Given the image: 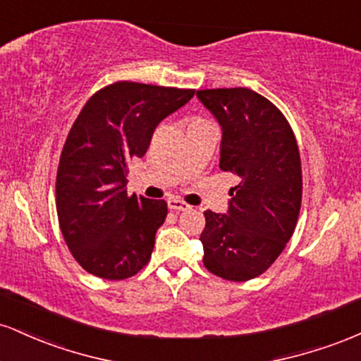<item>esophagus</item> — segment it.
Returning <instances> with one entry per match:
<instances>
[{
	"mask_svg": "<svg viewBox=\"0 0 361 361\" xmlns=\"http://www.w3.org/2000/svg\"><path fill=\"white\" fill-rule=\"evenodd\" d=\"M168 207L171 210H176V212H185V210H190L192 207H190L186 202L183 200H178V198H169L168 200Z\"/></svg>",
	"mask_w": 361,
	"mask_h": 361,
	"instance_id": "esophagus-1",
	"label": "esophagus"
}]
</instances>
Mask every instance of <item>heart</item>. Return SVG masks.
<instances>
[{
    "mask_svg": "<svg viewBox=\"0 0 361 361\" xmlns=\"http://www.w3.org/2000/svg\"><path fill=\"white\" fill-rule=\"evenodd\" d=\"M195 120H200V118H195Z\"/></svg>",
    "mask_w": 361,
    "mask_h": 361,
    "instance_id": "obj_1",
    "label": "heart"
}]
</instances>
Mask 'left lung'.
<instances>
[{
	"mask_svg": "<svg viewBox=\"0 0 361 361\" xmlns=\"http://www.w3.org/2000/svg\"><path fill=\"white\" fill-rule=\"evenodd\" d=\"M197 97L222 127L219 166L238 176L227 214L204 212V264L224 280L256 279L281 255L299 221L295 134L285 115L250 88L198 90Z\"/></svg>",
	"mask_w": 361,
	"mask_h": 361,
	"instance_id": "obj_1",
	"label": "left lung"
}]
</instances>
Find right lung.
<instances>
[{
  "mask_svg": "<svg viewBox=\"0 0 361 361\" xmlns=\"http://www.w3.org/2000/svg\"><path fill=\"white\" fill-rule=\"evenodd\" d=\"M195 90L117 81L98 90L74 120L56 178L61 233L82 270L105 280L147 264L164 200L127 193L128 164L146 154L154 128Z\"/></svg>",
  "mask_w": 361,
  "mask_h": 361,
  "instance_id": "add662e5",
  "label": "right lung"
}]
</instances>
